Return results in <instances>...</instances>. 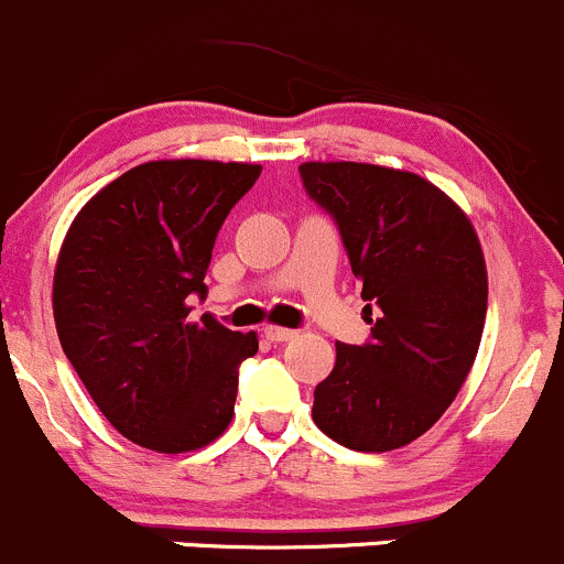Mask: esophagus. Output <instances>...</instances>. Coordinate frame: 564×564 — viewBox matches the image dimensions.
<instances>
[{"label":"esophagus","mask_w":564,"mask_h":564,"mask_svg":"<svg viewBox=\"0 0 564 564\" xmlns=\"http://www.w3.org/2000/svg\"><path fill=\"white\" fill-rule=\"evenodd\" d=\"M264 338L272 340V344H283V340H292L297 338V329H289V327H264Z\"/></svg>","instance_id":"esophagus-1"}]
</instances>
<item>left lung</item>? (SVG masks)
Listing matches in <instances>:
<instances>
[{
  "mask_svg": "<svg viewBox=\"0 0 564 564\" xmlns=\"http://www.w3.org/2000/svg\"><path fill=\"white\" fill-rule=\"evenodd\" d=\"M303 187L335 220L362 283L371 338L335 344L314 423L349 451L423 436L458 395L488 308L480 240L429 180L371 163H303Z\"/></svg>",
  "mask_w": 564,
  "mask_h": 564,
  "instance_id": "8db88e82",
  "label": "left lung"
}]
</instances>
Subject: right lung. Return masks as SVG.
Returning <instances> with one entry per match:
<instances>
[{"label":"right lung","mask_w":564,"mask_h":564,"mask_svg":"<svg viewBox=\"0 0 564 564\" xmlns=\"http://www.w3.org/2000/svg\"><path fill=\"white\" fill-rule=\"evenodd\" d=\"M261 166L152 161L108 182L73 220L54 272V322L108 423L141 447L185 453L231 423L256 333L187 322L207 292L226 215Z\"/></svg>","instance_id":"add662e5"}]
</instances>
